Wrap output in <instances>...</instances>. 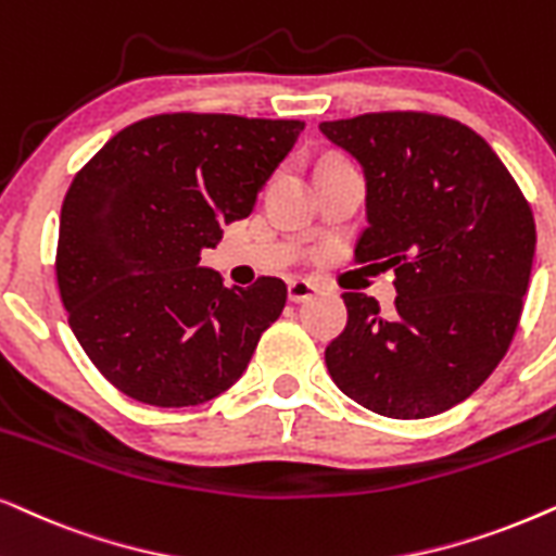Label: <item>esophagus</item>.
<instances>
[{
    "label": "esophagus",
    "instance_id": "esophagus-1",
    "mask_svg": "<svg viewBox=\"0 0 556 556\" xmlns=\"http://www.w3.org/2000/svg\"><path fill=\"white\" fill-rule=\"evenodd\" d=\"M316 291H319V286L312 283V280H306V278H293L291 283H288V299H291L293 304H301V301L312 299Z\"/></svg>",
    "mask_w": 556,
    "mask_h": 556
}]
</instances>
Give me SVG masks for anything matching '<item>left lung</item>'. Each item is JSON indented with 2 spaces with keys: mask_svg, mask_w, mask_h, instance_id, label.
I'll list each match as a JSON object with an SVG mask.
<instances>
[{
  "mask_svg": "<svg viewBox=\"0 0 556 556\" xmlns=\"http://www.w3.org/2000/svg\"><path fill=\"white\" fill-rule=\"evenodd\" d=\"M365 173L355 257L395 270V312L342 293L324 352L337 388L388 419L457 406L498 367L521 319L536 227L501 157L463 122L424 112L321 122Z\"/></svg>",
  "mask_w": 556,
  "mask_h": 556,
  "instance_id": "1",
  "label": "left lung"
}]
</instances>
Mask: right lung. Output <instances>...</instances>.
<instances>
[{
  "label": "right lung",
  "instance_id": "1",
  "mask_svg": "<svg viewBox=\"0 0 556 556\" xmlns=\"http://www.w3.org/2000/svg\"><path fill=\"white\" fill-rule=\"evenodd\" d=\"M304 122L157 114L76 173L63 199L55 278L97 370L129 399L199 406L232 388L286 306L280 278L222 283L199 265L250 216Z\"/></svg>",
  "mask_w": 556,
  "mask_h": 556
}]
</instances>
